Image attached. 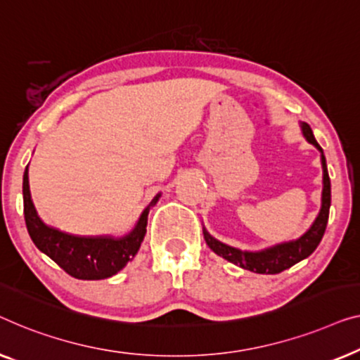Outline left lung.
I'll use <instances>...</instances> for the list:
<instances>
[{
	"label": "left lung",
	"mask_w": 360,
	"mask_h": 360,
	"mask_svg": "<svg viewBox=\"0 0 360 360\" xmlns=\"http://www.w3.org/2000/svg\"><path fill=\"white\" fill-rule=\"evenodd\" d=\"M303 135L307 136V140L316 146L321 151V165H323V199H321V210L320 215L316 217L315 224L311 225V229L308 230L302 238H298L297 241H288L277 245L269 250L259 251V252H248L236 250V248L226 246L224 243L217 241L215 238H212L209 233L204 230V238L207 245L217 255L225 257L226 261L233 262V264L243 267V269L257 272V274H279V272L288 269L297 262L305 259L316 250L320 245L323 235L326 231L328 225V217H330V205H331V181L330 174H328L326 168V158L323 155V148L318 145V141L313 136V131L310 125L303 122L302 124Z\"/></svg>",
	"instance_id": "8db88e82"
}]
</instances>
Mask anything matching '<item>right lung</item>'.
Returning <instances> with one entry per match:
<instances>
[{
	"label": "right lung",
	"mask_w": 360,
	"mask_h": 360,
	"mask_svg": "<svg viewBox=\"0 0 360 360\" xmlns=\"http://www.w3.org/2000/svg\"><path fill=\"white\" fill-rule=\"evenodd\" d=\"M22 195L24 219H26L27 231L34 245L45 252L50 259L57 262L67 274L81 281L108 279V277L117 274L129 261L134 259L146 233L148 212L160 197L156 195L151 200V204L141 214L139 224L129 235L115 240L110 236H73L45 225L39 219L32 200H30L27 168L24 171L22 178Z\"/></svg>",
	"instance_id": "1"
}]
</instances>
